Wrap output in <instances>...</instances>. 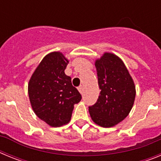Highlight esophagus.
<instances>
[{
  "instance_id": "esophagus-1",
  "label": "esophagus",
  "mask_w": 161,
  "mask_h": 161,
  "mask_svg": "<svg viewBox=\"0 0 161 161\" xmlns=\"http://www.w3.org/2000/svg\"><path fill=\"white\" fill-rule=\"evenodd\" d=\"M78 90H79V92L80 93H81V94H83V92H84V88H83V86H80L79 88H78Z\"/></svg>"
}]
</instances>
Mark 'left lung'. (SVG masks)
<instances>
[{"label":"left lung","instance_id":"obj_1","mask_svg":"<svg viewBox=\"0 0 161 161\" xmlns=\"http://www.w3.org/2000/svg\"><path fill=\"white\" fill-rule=\"evenodd\" d=\"M100 95L89 107L92 120L102 127H112L129 114L136 98V85L123 61L105 52L95 61Z\"/></svg>","mask_w":161,"mask_h":161}]
</instances>
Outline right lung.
<instances>
[{
	"instance_id": "right-lung-1",
	"label": "right lung",
	"mask_w": 161,
	"mask_h": 161,
	"mask_svg": "<svg viewBox=\"0 0 161 161\" xmlns=\"http://www.w3.org/2000/svg\"><path fill=\"white\" fill-rule=\"evenodd\" d=\"M68 60L63 53L53 52L44 56L28 84L31 107L41 120L52 127L68 124L74 105L81 95L72 86L64 70Z\"/></svg>"
}]
</instances>
